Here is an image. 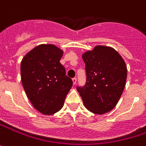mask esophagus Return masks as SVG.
<instances>
[{
    "label": "esophagus",
    "instance_id": "esophagus-1",
    "mask_svg": "<svg viewBox=\"0 0 146 146\" xmlns=\"http://www.w3.org/2000/svg\"><path fill=\"white\" fill-rule=\"evenodd\" d=\"M73 85H75V84L77 83V78H73Z\"/></svg>",
    "mask_w": 146,
    "mask_h": 146
}]
</instances>
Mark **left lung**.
Listing matches in <instances>:
<instances>
[{"instance_id":"left-lung-1","label":"left lung","mask_w":146,"mask_h":146,"mask_svg":"<svg viewBox=\"0 0 146 146\" xmlns=\"http://www.w3.org/2000/svg\"><path fill=\"white\" fill-rule=\"evenodd\" d=\"M86 82L77 86L84 105L98 115L111 111L123 93L127 78L125 62L115 49L96 46L82 55Z\"/></svg>"}]
</instances>
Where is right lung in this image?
Listing matches in <instances>:
<instances>
[{
  "instance_id": "1",
  "label": "right lung",
  "mask_w": 146,
  "mask_h": 146,
  "mask_svg": "<svg viewBox=\"0 0 146 146\" xmlns=\"http://www.w3.org/2000/svg\"><path fill=\"white\" fill-rule=\"evenodd\" d=\"M63 51L53 44H41L30 51L21 63L23 88L33 107L44 115H52L63 107L73 86L60 63Z\"/></svg>"
}]
</instances>
